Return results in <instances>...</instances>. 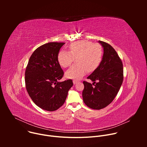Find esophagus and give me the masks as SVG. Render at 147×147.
Here are the masks:
<instances>
[{
    "instance_id": "34e87169",
    "label": "esophagus",
    "mask_w": 147,
    "mask_h": 147,
    "mask_svg": "<svg viewBox=\"0 0 147 147\" xmlns=\"http://www.w3.org/2000/svg\"><path fill=\"white\" fill-rule=\"evenodd\" d=\"M78 82V81H76V80H73V84H77Z\"/></svg>"
}]
</instances>
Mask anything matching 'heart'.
I'll return each instance as SVG.
<instances>
[{"mask_svg": "<svg viewBox=\"0 0 147 147\" xmlns=\"http://www.w3.org/2000/svg\"><path fill=\"white\" fill-rule=\"evenodd\" d=\"M69 52L61 51L57 55V61L63 67L70 66L76 59V63L68 69L67 78L78 80L84 76L87 71L91 73L100 66L103 59V49L99 44L89 40H80L70 45Z\"/></svg>", "mask_w": 147, "mask_h": 147, "instance_id": "obj_1", "label": "heart"}]
</instances>
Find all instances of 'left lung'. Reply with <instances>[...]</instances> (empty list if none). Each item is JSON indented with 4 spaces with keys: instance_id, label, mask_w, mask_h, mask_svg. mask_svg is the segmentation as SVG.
<instances>
[{
    "instance_id": "left-lung-1",
    "label": "left lung",
    "mask_w": 147,
    "mask_h": 147,
    "mask_svg": "<svg viewBox=\"0 0 147 147\" xmlns=\"http://www.w3.org/2000/svg\"><path fill=\"white\" fill-rule=\"evenodd\" d=\"M98 42L103 48V59L98 68L87 77L94 82L92 84L84 81V88L82 91L84 103L96 110L107 107L113 100L123 80V63L118 54L109 44Z\"/></svg>"
}]
</instances>
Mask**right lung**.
I'll return each instance as SVG.
<instances>
[{"label":"right lung","mask_w":147,"mask_h":147,"mask_svg":"<svg viewBox=\"0 0 147 147\" xmlns=\"http://www.w3.org/2000/svg\"><path fill=\"white\" fill-rule=\"evenodd\" d=\"M64 42H49L38 47L31 55L25 72L27 91L40 108L55 111L65 103L72 80L59 82L64 72L57 55Z\"/></svg>","instance_id":"add662e5"}]
</instances>
